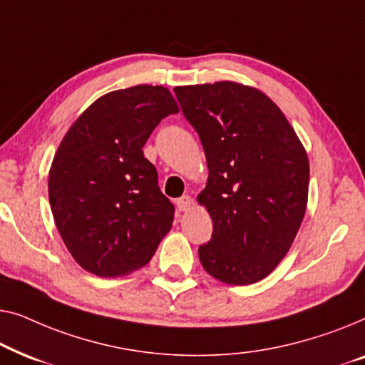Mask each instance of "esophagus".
<instances>
[{"instance_id": "34e87169", "label": "esophagus", "mask_w": 365, "mask_h": 365, "mask_svg": "<svg viewBox=\"0 0 365 365\" xmlns=\"http://www.w3.org/2000/svg\"><path fill=\"white\" fill-rule=\"evenodd\" d=\"M190 207H192V197H188V195H183V197L177 200V208L180 212H188Z\"/></svg>"}]
</instances>
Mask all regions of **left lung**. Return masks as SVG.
Masks as SVG:
<instances>
[{"mask_svg": "<svg viewBox=\"0 0 365 365\" xmlns=\"http://www.w3.org/2000/svg\"><path fill=\"white\" fill-rule=\"evenodd\" d=\"M208 163L198 202L213 220L198 246L205 271L227 284H251L289 251L306 213L309 162L269 97L236 82L173 89Z\"/></svg>", "mask_w": 365, "mask_h": 365, "instance_id": "1", "label": "left lung"}]
</instances>
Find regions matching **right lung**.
I'll return each instance as SVG.
<instances>
[{
	"instance_id": "right-lung-1",
	"label": "right lung",
	"mask_w": 365,
	"mask_h": 365,
	"mask_svg": "<svg viewBox=\"0 0 365 365\" xmlns=\"http://www.w3.org/2000/svg\"><path fill=\"white\" fill-rule=\"evenodd\" d=\"M177 112L162 86L114 91L61 142L49 172L51 210L69 253L89 273L114 278L142 268L170 232L175 207L142 148Z\"/></svg>"
}]
</instances>
